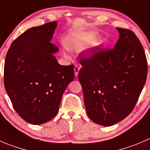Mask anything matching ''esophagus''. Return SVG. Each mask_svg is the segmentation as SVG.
<instances>
[{
  "label": "esophagus",
  "mask_w": 150,
  "mask_h": 150,
  "mask_svg": "<svg viewBox=\"0 0 150 150\" xmlns=\"http://www.w3.org/2000/svg\"><path fill=\"white\" fill-rule=\"evenodd\" d=\"M80 69H81V67H80L79 65H75V68H74V71H75V75L76 77L78 75V72H79Z\"/></svg>",
  "instance_id": "esophagus-1"
}]
</instances>
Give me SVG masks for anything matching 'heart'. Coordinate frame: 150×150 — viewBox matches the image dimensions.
<instances>
[{
  "instance_id": "1",
  "label": "heart",
  "mask_w": 150,
  "mask_h": 150,
  "mask_svg": "<svg viewBox=\"0 0 150 150\" xmlns=\"http://www.w3.org/2000/svg\"><path fill=\"white\" fill-rule=\"evenodd\" d=\"M95 38V33H88L84 35H75V36H69L67 39V47L71 50H81L86 44L92 42ZM64 54L67 56L66 53H64Z\"/></svg>"
}]
</instances>
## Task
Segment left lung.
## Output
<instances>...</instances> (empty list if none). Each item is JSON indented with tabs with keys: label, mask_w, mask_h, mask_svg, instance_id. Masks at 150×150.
<instances>
[{
	"label": "left lung",
	"mask_w": 150,
	"mask_h": 150,
	"mask_svg": "<svg viewBox=\"0 0 150 150\" xmlns=\"http://www.w3.org/2000/svg\"><path fill=\"white\" fill-rule=\"evenodd\" d=\"M120 39L114 48H91L81 53L78 79L86 110L94 122L114 125L134 108L147 76L143 46L132 30L117 28Z\"/></svg>",
	"instance_id": "1"
}]
</instances>
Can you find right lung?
<instances>
[{
  "label": "right lung",
  "mask_w": 150,
  "mask_h": 150,
  "mask_svg": "<svg viewBox=\"0 0 150 150\" xmlns=\"http://www.w3.org/2000/svg\"><path fill=\"white\" fill-rule=\"evenodd\" d=\"M56 21L30 28L10 46L4 64V86L14 110L33 125L51 120L59 111L62 95L74 79V65L62 66L50 42Z\"/></svg>",
  "instance_id": "obj_1"
}]
</instances>
